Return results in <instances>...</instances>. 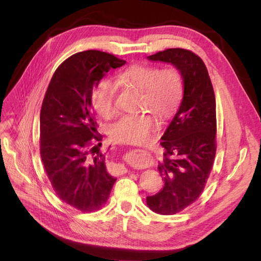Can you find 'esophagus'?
<instances>
[{
	"label": "esophagus",
	"mask_w": 261,
	"mask_h": 261,
	"mask_svg": "<svg viewBox=\"0 0 261 261\" xmlns=\"http://www.w3.org/2000/svg\"><path fill=\"white\" fill-rule=\"evenodd\" d=\"M123 171H126V170H125V167H122V173H123Z\"/></svg>",
	"instance_id": "34e87169"
}]
</instances>
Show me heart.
<instances>
[{"label": "heart", "instance_id": "heart-1", "mask_svg": "<svg viewBox=\"0 0 261 261\" xmlns=\"http://www.w3.org/2000/svg\"><path fill=\"white\" fill-rule=\"evenodd\" d=\"M115 83L141 92L139 108L160 119L173 114L182 96V77L176 67L160 69L153 65H132L116 76ZM92 102L99 116L112 118L116 112L112 83L108 80L99 83L93 92ZM156 127V120L150 114L124 115L111 125L109 136L114 142L141 145L151 139Z\"/></svg>", "mask_w": 261, "mask_h": 261}]
</instances>
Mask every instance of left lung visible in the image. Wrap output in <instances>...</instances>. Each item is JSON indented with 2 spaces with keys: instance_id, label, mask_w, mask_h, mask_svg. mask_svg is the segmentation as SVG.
<instances>
[{
  "instance_id": "1",
  "label": "left lung",
  "mask_w": 261,
  "mask_h": 261,
  "mask_svg": "<svg viewBox=\"0 0 261 261\" xmlns=\"http://www.w3.org/2000/svg\"><path fill=\"white\" fill-rule=\"evenodd\" d=\"M174 65L184 83L179 109L162 137L164 158L158 165L163 190L147 196L153 212L173 215L201 195L216 152L215 95L203 60L188 49L169 48L148 57Z\"/></svg>"
}]
</instances>
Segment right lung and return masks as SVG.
Returning <instances> with one entry per match:
<instances>
[{
  "label": "right lung",
  "instance_id": "1",
  "mask_svg": "<svg viewBox=\"0 0 261 261\" xmlns=\"http://www.w3.org/2000/svg\"><path fill=\"white\" fill-rule=\"evenodd\" d=\"M125 60L98 50L77 53L59 65L43 98L40 112V154L55 193L82 212L107 203L116 178L95 151L97 135L92 94L111 68ZM97 154H95V152Z\"/></svg>",
  "mask_w": 261,
  "mask_h": 261
}]
</instances>
